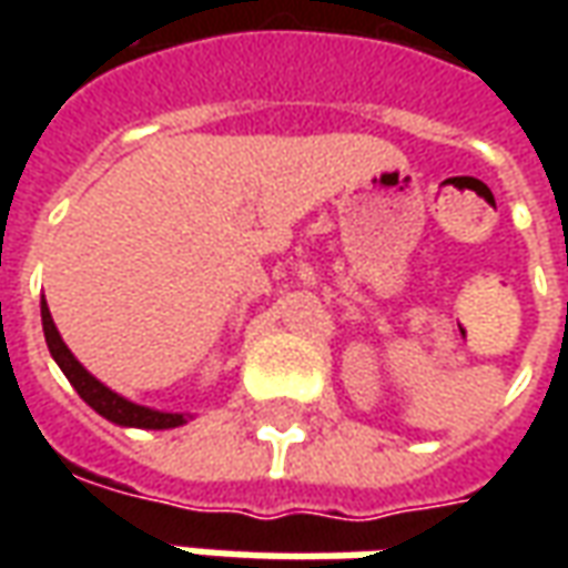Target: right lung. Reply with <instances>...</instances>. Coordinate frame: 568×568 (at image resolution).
Segmentation results:
<instances>
[{
  "instance_id": "1",
  "label": "right lung",
  "mask_w": 568,
  "mask_h": 568,
  "mask_svg": "<svg viewBox=\"0 0 568 568\" xmlns=\"http://www.w3.org/2000/svg\"><path fill=\"white\" fill-rule=\"evenodd\" d=\"M42 328H44V341H48V349L51 356L60 365V371L67 374V381L75 386V393L88 402V405L100 414V417L112 419L118 426H136V428H175L185 423L182 414H163V410H149V407L133 405L128 398H121L118 393H112L109 386L91 377L88 371L81 368V362L72 353L69 346L63 344V337L57 332L54 320H51V310L44 304L42 297Z\"/></svg>"
}]
</instances>
